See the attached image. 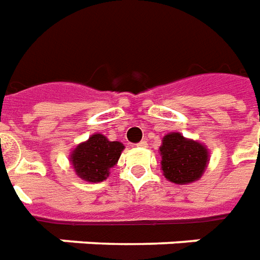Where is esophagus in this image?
Masks as SVG:
<instances>
[{"mask_svg":"<svg viewBox=\"0 0 260 260\" xmlns=\"http://www.w3.org/2000/svg\"><path fill=\"white\" fill-rule=\"evenodd\" d=\"M148 144H147V141H140V143L137 144V147H140V148H145Z\"/></svg>","mask_w":260,"mask_h":260,"instance_id":"1","label":"esophagus"}]
</instances>
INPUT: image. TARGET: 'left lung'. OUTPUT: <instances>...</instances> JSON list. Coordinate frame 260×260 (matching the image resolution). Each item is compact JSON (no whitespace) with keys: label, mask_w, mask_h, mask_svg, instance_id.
Here are the masks:
<instances>
[{"label":"left lung","mask_w":260,"mask_h":260,"mask_svg":"<svg viewBox=\"0 0 260 260\" xmlns=\"http://www.w3.org/2000/svg\"><path fill=\"white\" fill-rule=\"evenodd\" d=\"M160 170L174 184H190L202 177L209 164V149L181 133H169L159 147Z\"/></svg>","instance_id":"left-lung-1"}]
</instances>
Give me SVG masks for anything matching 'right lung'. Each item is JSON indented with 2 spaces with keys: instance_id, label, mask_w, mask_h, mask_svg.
Here are the masks:
<instances>
[{
  "instance_id": "right-lung-1",
  "label": "right lung",
  "mask_w": 260,
  "mask_h": 260,
  "mask_svg": "<svg viewBox=\"0 0 260 260\" xmlns=\"http://www.w3.org/2000/svg\"><path fill=\"white\" fill-rule=\"evenodd\" d=\"M123 149L124 145L120 141H109L104 134L95 133L72 149L69 160L81 180L100 183L107 180Z\"/></svg>"
}]
</instances>
